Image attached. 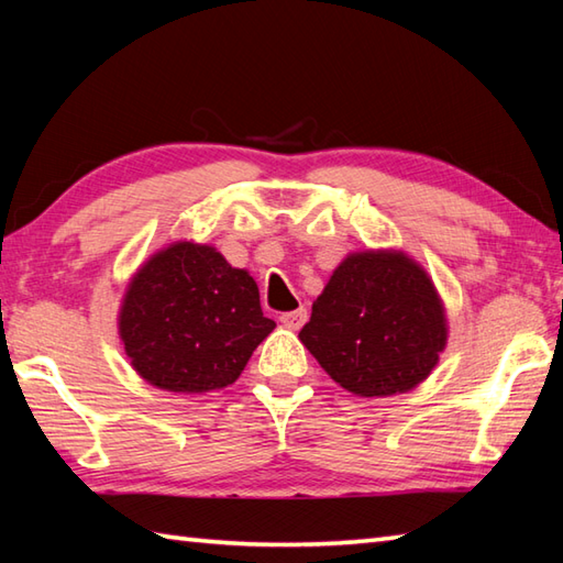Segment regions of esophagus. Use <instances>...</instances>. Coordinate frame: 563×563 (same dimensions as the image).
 <instances>
[{
	"label": "esophagus",
	"mask_w": 563,
	"mask_h": 563,
	"mask_svg": "<svg viewBox=\"0 0 563 563\" xmlns=\"http://www.w3.org/2000/svg\"><path fill=\"white\" fill-rule=\"evenodd\" d=\"M280 321H283V327H288V329H292V331L302 329L305 321H307V309L300 307V309H292V312H283V314H280Z\"/></svg>",
	"instance_id": "34e87169"
}]
</instances>
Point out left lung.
<instances>
[{
  "mask_svg": "<svg viewBox=\"0 0 563 563\" xmlns=\"http://www.w3.org/2000/svg\"><path fill=\"white\" fill-rule=\"evenodd\" d=\"M333 382L357 397H391L430 375L448 343L433 280L401 251H361L333 271L300 331Z\"/></svg>",
  "mask_w": 563,
  "mask_h": 563,
  "instance_id": "8db88e82",
  "label": "left lung"
}]
</instances>
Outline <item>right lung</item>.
I'll return each instance as SVG.
<instances>
[{
    "mask_svg": "<svg viewBox=\"0 0 563 563\" xmlns=\"http://www.w3.org/2000/svg\"><path fill=\"white\" fill-rule=\"evenodd\" d=\"M118 329L142 379L200 394L232 385L275 321L246 271L212 246L176 242L130 280Z\"/></svg>",
    "mask_w": 563,
    "mask_h": 563,
    "instance_id": "1",
    "label": "right lung"
}]
</instances>
